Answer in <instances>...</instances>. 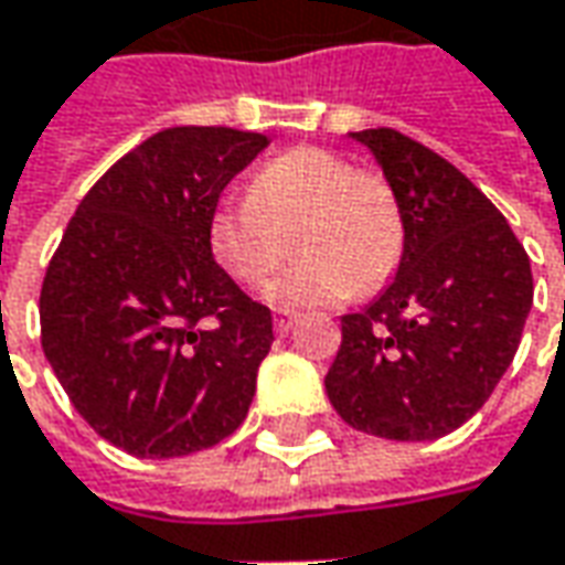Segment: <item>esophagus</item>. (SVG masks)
Masks as SVG:
<instances>
[{
    "instance_id": "1",
    "label": "esophagus",
    "mask_w": 565,
    "mask_h": 565,
    "mask_svg": "<svg viewBox=\"0 0 565 565\" xmlns=\"http://www.w3.org/2000/svg\"><path fill=\"white\" fill-rule=\"evenodd\" d=\"M294 321H297V316H294L290 309H278V312H275V331H278V334H287V331L294 328Z\"/></svg>"
}]
</instances>
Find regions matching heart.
Instances as JSON below:
<instances>
[{"label":"heart","instance_id":"1","mask_svg":"<svg viewBox=\"0 0 565 565\" xmlns=\"http://www.w3.org/2000/svg\"><path fill=\"white\" fill-rule=\"evenodd\" d=\"M294 241L297 263L265 287L284 309L338 306L372 294L403 256V212L394 186L375 171L319 147L271 159L249 196L224 200L209 218L215 263L244 287L263 284Z\"/></svg>","mask_w":565,"mask_h":565}]
</instances>
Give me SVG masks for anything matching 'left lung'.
I'll use <instances>...</instances> for the list:
<instances>
[{
	"instance_id": "left-lung-1",
	"label": "left lung",
	"mask_w": 565,
	"mask_h": 565,
	"mask_svg": "<svg viewBox=\"0 0 565 565\" xmlns=\"http://www.w3.org/2000/svg\"><path fill=\"white\" fill-rule=\"evenodd\" d=\"M403 212L394 281L341 319L324 375L338 416L387 440L457 431L494 394L532 309V265L513 227L459 168L391 127L356 130Z\"/></svg>"
}]
</instances>
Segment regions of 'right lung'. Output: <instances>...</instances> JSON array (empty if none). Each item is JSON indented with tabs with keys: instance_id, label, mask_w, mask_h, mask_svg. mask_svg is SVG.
<instances>
[{
	"instance_id": "right-lung-1",
	"label": "right lung",
	"mask_w": 565,
	"mask_h": 565,
	"mask_svg": "<svg viewBox=\"0 0 565 565\" xmlns=\"http://www.w3.org/2000/svg\"><path fill=\"white\" fill-rule=\"evenodd\" d=\"M265 134L168 127L77 205L40 290L43 353L89 428L140 459L234 435L271 350V312L209 246L222 190Z\"/></svg>"
}]
</instances>
